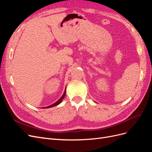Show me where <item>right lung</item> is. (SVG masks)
Wrapping results in <instances>:
<instances>
[{"mask_svg":"<svg viewBox=\"0 0 152 152\" xmlns=\"http://www.w3.org/2000/svg\"><path fill=\"white\" fill-rule=\"evenodd\" d=\"M65 94H66V89H65V92H64V93H63V96H61V97L60 98H59V99L57 101V102H56V103H54V104H51V105H50V106H48V107H44V108H50V107H55V106H57V105H58L59 103H61V102H62V100L63 99L64 97H65Z\"/></svg>","mask_w":152,"mask_h":152,"instance_id":"add662e5","label":"right lung"}]
</instances>
